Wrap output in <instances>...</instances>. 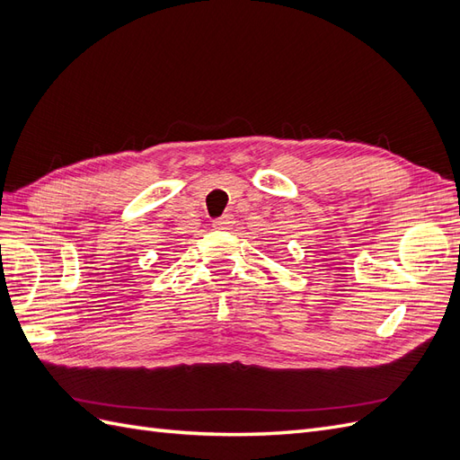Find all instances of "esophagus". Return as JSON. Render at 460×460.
<instances>
[{
    "label": "esophagus",
    "mask_w": 460,
    "mask_h": 460,
    "mask_svg": "<svg viewBox=\"0 0 460 460\" xmlns=\"http://www.w3.org/2000/svg\"><path fill=\"white\" fill-rule=\"evenodd\" d=\"M232 222H234L232 215H225V217H220V218H215L213 220V226L218 228V230H226V228L232 226Z\"/></svg>",
    "instance_id": "esophagus-1"
}]
</instances>
